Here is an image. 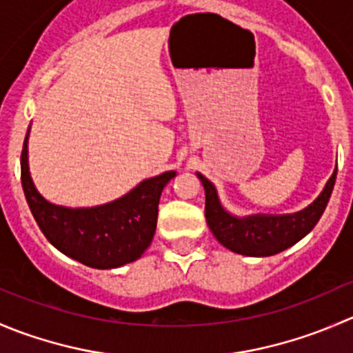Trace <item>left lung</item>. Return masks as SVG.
I'll list each match as a JSON object with an SVG mask.
<instances>
[{
  "instance_id": "8db88e82",
  "label": "left lung",
  "mask_w": 353,
  "mask_h": 353,
  "mask_svg": "<svg viewBox=\"0 0 353 353\" xmlns=\"http://www.w3.org/2000/svg\"><path fill=\"white\" fill-rule=\"evenodd\" d=\"M196 176L205 188V219L217 241L239 255L269 256L290 248L312 231L333 193L336 170L323 193L303 210L286 215L259 214L248 217H234L224 210L214 184L200 172Z\"/></svg>"
}]
</instances>
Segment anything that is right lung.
<instances>
[{"label":"right lung","mask_w":353,"mask_h":353,"mask_svg":"<svg viewBox=\"0 0 353 353\" xmlns=\"http://www.w3.org/2000/svg\"><path fill=\"white\" fill-rule=\"evenodd\" d=\"M27 129L20 155V177L26 200L48 241L63 255L93 269H115L134 262L152 243L159 217V201L174 170L139 183L119 200L88 208L50 203L30 179L27 163Z\"/></svg>","instance_id":"obj_1"}]
</instances>
